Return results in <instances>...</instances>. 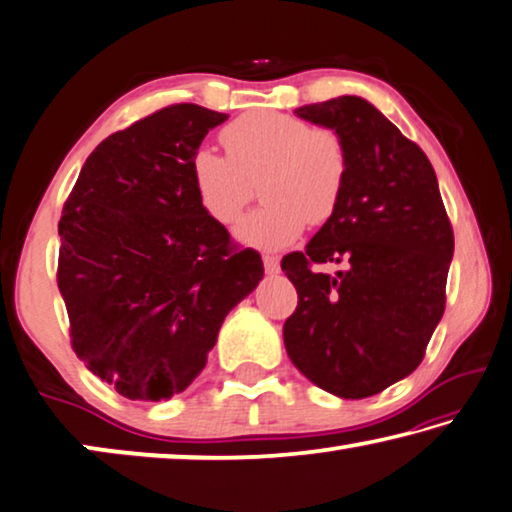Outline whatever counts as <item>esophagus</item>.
Listing matches in <instances>:
<instances>
[{"mask_svg": "<svg viewBox=\"0 0 512 512\" xmlns=\"http://www.w3.org/2000/svg\"><path fill=\"white\" fill-rule=\"evenodd\" d=\"M263 265H265V272H270V274L279 272V258H276V256L265 254L263 256Z\"/></svg>", "mask_w": 512, "mask_h": 512, "instance_id": "obj_1", "label": "esophagus"}]
</instances>
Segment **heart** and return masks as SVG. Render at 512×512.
Wrapping results in <instances>:
<instances>
[{"mask_svg": "<svg viewBox=\"0 0 512 512\" xmlns=\"http://www.w3.org/2000/svg\"><path fill=\"white\" fill-rule=\"evenodd\" d=\"M222 142L226 154L206 145L192 154V186L215 222L231 224L263 174L265 204L236 226L245 245L281 249L306 224H324L338 211L349 174L347 145L338 131L290 113L254 111L224 127Z\"/></svg>", "mask_w": 512, "mask_h": 512, "instance_id": "1", "label": "heart"}]
</instances>
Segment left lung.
Listing matches in <instances>:
<instances>
[{
	"mask_svg": "<svg viewBox=\"0 0 512 512\" xmlns=\"http://www.w3.org/2000/svg\"><path fill=\"white\" fill-rule=\"evenodd\" d=\"M295 113L340 133L349 174L331 220L281 261L299 295L283 342L306 379L365 399L422 363L445 313L454 229L431 161L379 108L345 95ZM322 262L346 270L317 273Z\"/></svg>",
	"mask_w": 512,
	"mask_h": 512,
	"instance_id": "1",
	"label": "left lung"
}]
</instances>
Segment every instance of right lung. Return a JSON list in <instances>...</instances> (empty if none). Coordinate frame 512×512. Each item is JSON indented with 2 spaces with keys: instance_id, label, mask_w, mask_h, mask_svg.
Listing matches in <instances>:
<instances>
[{
  "instance_id": "obj_1",
  "label": "right lung",
  "mask_w": 512,
  "mask_h": 512,
  "mask_svg": "<svg viewBox=\"0 0 512 512\" xmlns=\"http://www.w3.org/2000/svg\"><path fill=\"white\" fill-rule=\"evenodd\" d=\"M224 113L172 104L99 142L58 222L72 349L131 401H165L204 370L224 317L263 279L201 208L190 158Z\"/></svg>"
}]
</instances>
